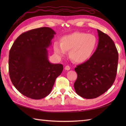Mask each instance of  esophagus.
I'll return each mask as SVG.
<instances>
[{"label": "esophagus", "instance_id": "1", "mask_svg": "<svg viewBox=\"0 0 126 126\" xmlns=\"http://www.w3.org/2000/svg\"><path fill=\"white\" fill-rule=\"evenodd\" d=\"M66 70H69L70 69V66H69V65H66L65 66V68H64Z\"/></svg>", "mask_w": 126, "mask_h": 126}]
</instances>
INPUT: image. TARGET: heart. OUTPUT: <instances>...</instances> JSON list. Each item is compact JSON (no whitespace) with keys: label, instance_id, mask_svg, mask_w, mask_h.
I'll use <instances>...</instances> for the list:
<instances>
[{"label":"heart","instance_id":"obj_1","mask_svg":"<svg viewBox=\"0 0 126 126\" xmlns=\"http://www.w3.org/2000/svg\"><path fill=\"white\" fill-rule=\"evenodd\" d=\"M98 40L95 35L83 32H74L61 37L60 43L53 44L56 57L61 59L69 51V56L75 62L83 63L92 58L97 47Z\"/></svg>","mask_w":126,"mask_h":126}]
</instances>
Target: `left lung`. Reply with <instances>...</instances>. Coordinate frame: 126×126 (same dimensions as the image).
Masks as SVG:
<instances>
[{"instance_id":"1","label":"left lung","mask_w":126,"mask_h":126,"mask_svg":"<svg viewBox=\"0 0 126 126\" xmlns=\"http://www.w3.org/2000/svg\"><path fill=\"white\" fill-rule=\"evenodd\" d=\"M98 45L89 60L77 66V78L74 88L79 96L92 99L102 95L115 79L118 64V52L113 40L97 29Z\"/></svg>"}]
</instances>
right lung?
<instances>
[{
	"label": "right lung",
	"instance_id": "obj_1",
	"mask_svg": "<svg viewBox=\"0 0 126 126\" xmlns=\"http://www.w3.org/2000/svg\"><path fill=\"white\" fill-rule=\"evenodd\" d=\"M56 32L48 27L21 34L9 53V74L13 85L21 94L34 100L51 93L55 80L63 71L61 64L50 63L47 49Z\"/></svg>",
	"mask_w": 126,
	"mask_h": 126
}]
</instances>
